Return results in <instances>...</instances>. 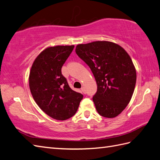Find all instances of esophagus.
<instances>
[{
    "label": "esophagus",
    "instance_id": "34e87169",
    "mask_svg": "<svg viewBox=\"0 0 160 160\" xmlns=\"http://www.w3.org/2000/svg\"><path fill=\"white\" fill-rule=\"evenodd\" d=\"M81 91L83 92V93H86V91H85V88H84V87H82L81 88Z\"/></svg>",
    "mask_w": 160,
    "mask_h": 160
}]
</instances>
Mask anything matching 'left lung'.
<instances>
[{
  "label": "left lung",
  "mask_w": 160,
  "mask_h": 160,
  "mask_svg": "<svg viewBox=\"0 0 160 160\" xmlns=\"http://www.w3.org/2000/svg\"><path fill=\"white\" fill-rule=\"evenodd\" d=\"M76 52L90 68L97 82L92 101L98 112L103 117H116L130 102L136 86V72L129 55L107 41L79 44Z\"/></svg>",
  "instance_id": "1"
}]
</instances>
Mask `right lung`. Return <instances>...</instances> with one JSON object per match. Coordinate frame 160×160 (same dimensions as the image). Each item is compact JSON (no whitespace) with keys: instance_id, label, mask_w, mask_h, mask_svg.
Here are the masks:
<instances>
[{"instance_id":"1","label":"right lung","mask_w":160,"mask_h":160,"mask_svg":"<svg viewBox=\"0 0 160 160\" xmlns=\"http://www.w3.org/2000/svg\"><path fill=\"white\" fill-rule=\"evenodd\" d=\"M74 46L47 48L33 62L29 87L37 104L48 116L64 121L77 112L83 95L69 87L61 68Z\"/></svg>"}]
</instances>
